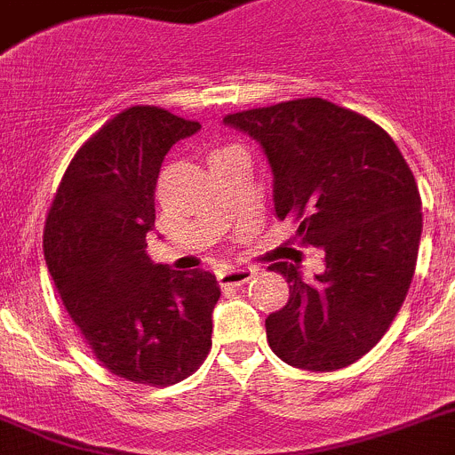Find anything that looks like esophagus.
Instances as JSON below:
<instances>
[{
	"label": "esophagus",
	"instance_id": "34e87169",
	"mask_svg": "<svg viewBox=\"0 0 455 455\" xmlns=\"http://www.w3.org/2000/svg\"><path fill=\"white\" fill-rule=\"evenodd\" d=\"M255 275L252 268H225L223 273H219V284L220 289H235V286L245 284Z\"/></svg>",
	"mask_w": 455,
	"mask_h": 455
}]
</instances>
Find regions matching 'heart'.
I'll list each match as a JSON object with an SVG mask.
<instances>
[{
    "mask_svg": "<svg viewBox=\"0 0 455 455\" xmlns=\"http://www.w3.org/2000/svg\"><path fill=\"white\" fill-rule=\"evenodd\" d=\"M219 151H225V148H219ZM219 151H214V153H219Z\"/></svg>",
    "mask_w": 455,
    "mask_h": 455,
    "instance_id": "heart-1",
    "label": "heart"
}]
</instances>
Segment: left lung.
Instances as JSON below:
<instances>
[{"mask_svg":"<svg viewBox=\"0 0 455 455\" xmlns=\"http://www.w3.org/2000/svg\"><path fill=\"white\" fill-rule=\"evenodd\" d=\"M257 140L273 171L277 219L298 223L324 270L268 268L289 282V302L266 318L284 363L331 372L368 354L406 299L422 236L418 182L393 137L368 116L324 99H295L223 119Z\"/></svg>","mask_w":455,"mask_h":455,"instance_id":"obj_1","label":"left lung"}]
</instances>
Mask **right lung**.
I'll return each mask as SVG.
<instances>
[{"label":"right lung","instance_id":"1","mask_svg":"<svg viewBox=\"0 0 455 455\" xmlns=\"http://www.w3.org/2000/svg\"><path fill=\"white\" fill-rule=\"evenodd\" d=\"M198 131L164 108L119 112L69 162L44 225L47 268L94 356L116 377L156 388L205 361L220 298L207 270H171L146 255L162 162Z\"/></svg>","mask_w":455,"mask_h":455}]
</instances>
